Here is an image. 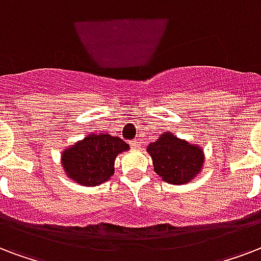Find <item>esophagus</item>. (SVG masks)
<instances>
[{
  "mask_svg": "<svg viewBox=\"0 0 261 261\" xmlns=\"http://www.w3.org/2000/svg\"><path fill=\"white\" fill-rule=\"evenodd\" d=\"M130 145H131V146H133V148H134V149H137V148H139V145H141V142H139L138 139H134V141H131Z\"/></svg>",
  "mask_w": 261,
  "mask_h": 261,
  "instance_id": "esophagus-1",
  "label": "esophagus"
}]
</instances>
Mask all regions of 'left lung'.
Instances as JSON below:
<instances>
[{
    "label": "left lung",
    "mask_w": 261,
    "mask_h": 261,
    "mask_svg": "<svg viewBox=\"0 0 261 261\" xmlns=\"http://www.w3.org/2000/svg\"><path fill=\"white\" fill-rule=\"evenodd\" d=\"M153 168L160 178L170 185H186L202 171L205 154L204 149L172 133H163L148 145Z\"/></svg>",
    "instance_id": "8db88e82"
}]
</instances>
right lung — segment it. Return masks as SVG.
Here are the masks:
<instances>
[{"label":"right lung","instance_id":"right-lung-1","mask_svg":"<svg viewBox=\"0 0 261 261\" xmlns=\"http://www.w3.org/2000/svg\"><path fill=\"white\" fill-rule=\"evenodd\" d=\"M130 145L119 137L99 133L69 145L61 152V166L65 175L75 184L94 188L115 174V160Z\"/></svg>","mask_w":261,"mask_h":261}]
</instances>
